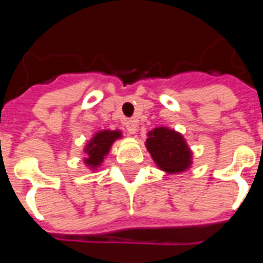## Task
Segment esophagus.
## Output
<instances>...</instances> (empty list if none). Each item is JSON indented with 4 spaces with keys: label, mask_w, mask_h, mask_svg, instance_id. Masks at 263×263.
<instances>
[{
    "label": "esophagus",
    "mask_w": 263,
    "mask_h": 263,
    "mask_svg": "<svg viewBox=\"0 0 263 263\" xmlns=\"http://www.w3.org/2000/svg\"><path fill=\"white\" fill-rule=\"evenodd\" d=\"M125 128H127V131L131 135H135L136 132H138V123H136V120H128V121H125Z\"/></svg>",
    "instance_id": "obj_1"
}]
</instances>
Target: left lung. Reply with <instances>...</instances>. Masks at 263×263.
Here are the masks:
<instances>
[{"instance_id":"left-lung-1","label":"left lung","mask_w":263,"mask_h":263,"mask_svg":"<svg viewBox=\"0 0 263 263\" xmlns=\"http://www.w3.org/2000/svg\"><path fill=\"white\" fill-rule=\"evenodd\" d=\"M146 147L157 166L168 173H179L191 166L192 153L179 132L165 127L148 132Z\"/></svg>"}]
</instances>
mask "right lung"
Here are the masks:
<instances>
[{"label":"right lung","instance_id":"right-lung-1","mask_svg":"<svg viewBox=\"0 0 263 263\" xmlns=\"http://www.w3.org/2000/svg\"><path fill=\"white\" fill-rule=\"evenodd\" d=\"M121 138V132L120 131H99L94 135V138L90 140L84 148V153L87 157L84 158V162L91 169L98 168L99 165L102 164L103 158L106 156L110 146L113 144L116 139Z\"/></svg>","mask_w":263,"mask_h":263}]
</instances>
